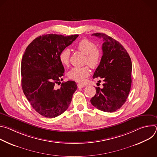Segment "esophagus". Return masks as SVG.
<instances>
[{
	"mask_svg": "<svg viewBox=\"0 0 157 157\" xmlns=\"http://www.w3.org/2000/svg\"><path fill=\"white\" fill-rule=\"evenodd\" d=\"M77 86H78V88H82V87H84L85 86H84V84H79V83H78V84H77Z\"/></svg>",
	"mask_w": 157,
	"mask_h": 157,
	"instance_id": "obj_1",
	"label": "esophagus"
}]
</instances>
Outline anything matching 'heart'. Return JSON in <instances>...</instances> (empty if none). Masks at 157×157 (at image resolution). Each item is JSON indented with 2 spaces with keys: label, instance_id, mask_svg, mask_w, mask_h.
<instances>
[{
  "label": "heart",
  "instance_id": "heart-1",
  "mask_svg": "<svg viewBox=\"0 0 157 157\" xmlns=\"http://www.w3.org/2000/svg\"><path fill=\"white\" fill-rule=\"evenodd\" d=\"M94 42L89 39H82L76 44V48L83 54L86 55L85 63L89 64L92 68H96L99 66L101 58V50L96 47ZM59 61L64 66H68L70 64V50L65 48L59 54ZM90 74V70L88 66L75 67L72 68L68 73L70 78L78 82H83Z\"/></svg>",
  "mask_w": 157,
  "mask_h": 157
}]
</instances>
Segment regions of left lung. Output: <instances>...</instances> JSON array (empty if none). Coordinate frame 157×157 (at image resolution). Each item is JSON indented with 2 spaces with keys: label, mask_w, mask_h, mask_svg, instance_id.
Returning a JSON list of instances; mask_svg holds the SVG:
<instances>
[{
  "label": "left lung",
  "mask_w": 157,
  "mask_h": 157,
  "mask_svg": "<svg viewBox=\"0 0 157 157\" xmlns=\"http://www.w3.org/2000/svg\"><path fill=\"white\" fill-rule=\"evenodd\" d=\"M102 38V56L93 78H101L103 87H96L91 102L99 110L113 113L125 102L130 91L132 64L126 50L117 40L102 33L93 34Z\"/></svg>",
  "instance_id": "1"
}]
</instances>
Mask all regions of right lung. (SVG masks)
<instances>
[{"label":"right lung","instance_id":"1","mask_svg":"<svg viewBox=\"0 0 157 157\" xmlns=\"http://www.w3.org/2000/svg\"><path fill=\"white\" fill-rule=\"evenodd\" d=\"M78 36H40L29 44L22 57V89L32 107L44 117L54 118L63 114L77 89L73 81L62 82L58 89L55 85L64 72L59 54Z\"/></svg>","mask_w":157,"mask_h":157}]
</instances>
